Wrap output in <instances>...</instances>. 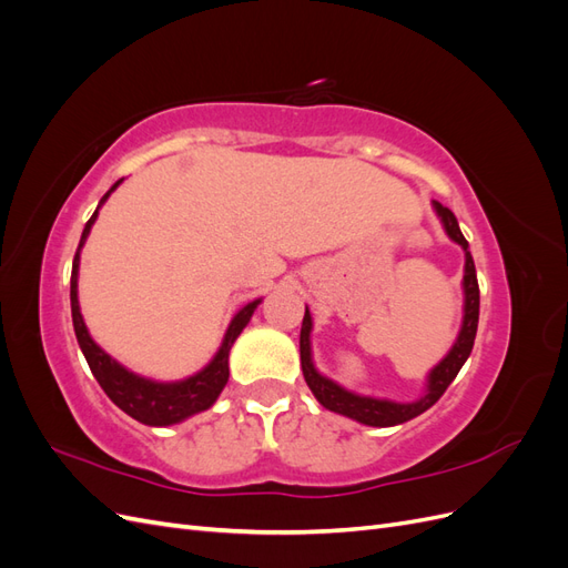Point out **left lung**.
Masks as SVG:
<instances>
[{"mask_svg": "<svg viewBox=\"0 0 568 568\" xmlns=\"http://www.w3.org/2000/svg\"><path fill=\"white\" fill-rule=\"evenodd\" d=\"M434 211L443 222V230L448 234L455 244L462 246L464 251V280H462V291H464V315H462V326L459 334L453 343V348L448 351L440 363L428 372L426 376V386L424 395L412 403H395L390 398H374V395H359L355 390L343 388L336 384L329 376H324L315 363H313V346H311V332H313V317L311 311L305 305V317L301 326V367L307 388L313 390L315 398L320 400L322 407L336 412V415H343L348 419H355L365 426H398L409 419L419 417L422 412H426L434 403H438L440 395L445 393L453 382L462 365L467 363V357L471 355L474 348V338H476V326H478V280H476V267H474V257L469 253V244L464 234L459 232L457 217L453 211L445 209L438 201H434Z\"/></svg>", "mask_w": 568, "mask_h": 568, "instance_id": "obj_1", "label": "left lung"}]
</instances>
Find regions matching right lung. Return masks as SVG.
Returning a JSON list of instances; mask_svg holds the SVG:
<instances>
[{
  "instance_id": "add662e5",
  "label": "right lung",
  "mask_w": 568,
  "mask_h": 568,
  "mask_svg": "<svg viewBox=\"0 0 568 568\" xmlns=\"http://www.w3.org/2000/svg\"><path fill=\"white\" fill-rule=\"evenodd\" d=\"M123 180H118L109 192L101 196L97 211L92 213V217L88 220V225L82 230L80 244L73 257V272H71V313H73V329L80 343V351L88 359V365L94 374V379L99 382V386L104 388V393L109 398L130 415L132 419L142 422L146 426H170V424H180L189 417L199 415V412L213 407V403L217 400V395L225 388L227 379H230V351L234 346V341L239 338V334L244 332V326L251 322L255 307L263 303V298H255L251 303H246L242 311H239L230 326L225 332V338H222L217 353L213 355V359L203 369H199L196 374L186 376V379L180 382H153L146 379L142 374H134L128 367H123L113 359L104 348H99L94 338L88 332V324L82 320L80 313V301H78V272H80V251L88 242L90 230L97 222L99 209L106 203V199L115 192L118 184Z\"/></svg>"
}]
</instances>
